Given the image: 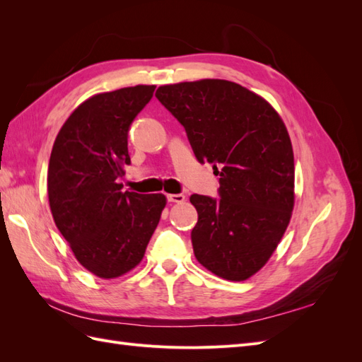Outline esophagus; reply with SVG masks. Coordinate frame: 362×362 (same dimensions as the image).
Instances as JSON below:
<instances>
[{
  "instance_id": "esophagus-1",
  "label": "esophagus",
  "mask_w": 362,
  "mask_h": 362,
  "mask_svg": "<svg viewBox=\"0 0 362 362\" xmlns=\"http://www.w3.org/2000/svg\"><path fill=\"white\" fill-rule=\"evenodd\" d=\"M168 201L173 204H184L185 202V196L178 193V194H168Z\"/></svg>"
}]
</instances>
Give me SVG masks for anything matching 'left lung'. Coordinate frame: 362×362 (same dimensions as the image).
I'll return each mask as SVG.
<instances>
[{"label":"left lung","instance_id":"1","mask_svg":"<svg viewBox=\"0 0 362 362\" xmlns=\"http://www.w3.org/2000/svg\"><path fill=\"white\" fill-rule=\"evenodd\" d=\"M156 96L184 127L196 160L211 163L221 177L218 198L190 196L196 259L223 279L250 278L276 249L293 211L286 125L266 100L233 81L161 86Z\"/></svg>","mask_w":362,"mask_h":362}]
</instances>
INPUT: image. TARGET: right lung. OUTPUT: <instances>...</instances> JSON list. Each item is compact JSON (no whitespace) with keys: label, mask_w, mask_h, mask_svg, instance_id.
I'll return each instance as SVG.
<instances>
[{"label":"right lung","mask_w":362,"mask_h":362,"mask_svg":"<svg viewBox=\"0 0 362 362\" xmlns=\"http://www.w3.org/2000/svg\"><path fill=\"white\" fill-rule=\"evenodd\" d=\"M156 86L95 95L74 110L51 151L48 198L59 231L75 258L110 279L134 269L166 205L163 194L124 192L131 164L128 131Z\"/></svg>","instance_id":"1"}]
</instances>
